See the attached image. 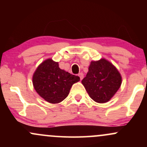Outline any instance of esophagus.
I'll return each instance as SVG.
<instances>
[{
	"mask_svg": "<svg viewBox=\"0 0 147 147\" xmlns=\"http://www.w3.org/2000/svg\"><path fill=\"white\" fill-rule=\"evenodd\" d=\"M78 76L79 77V78H80L81 80H82V79L84 78V74L82 73V72H80V73H79Z\"/></svg>",
	"mask_w": 147,
	"mask_h": 147,
	"instance_id": "obj_1",
	"label": "esophagus"
}]
</instances>
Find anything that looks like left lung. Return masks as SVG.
<instances>
[{
  "label": "left lung",
  "mask_w": 147,
  "mask_h": 147,
  "mask_svg": "<svg viewBox=\"0 0 147 147\" xmlns=\"http://www.w3.org/2000/svg\"><path fill=\"white\" fill-rule=\"evenodd\" d=\"M82 83L92 100L104 104L110 101L119 90L122 76L113 64L102 58L90 62Z\"/></svg>",
  "instance_id": "8db88e82"
}]
</instances>
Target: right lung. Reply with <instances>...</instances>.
Returning <instances> with one entry per match:
<instances>
[{"label": "right lung", "mask_w": 147, "mask_h": 147, "mask_svg": "<svg viewBox=\"0 0 147 147\" xmlns=\"http://www.w3.org/2000/svg\"><path fill=\"white\" fill-rule=\"evenodd\" d=\"M78 76L61 70L58 62L47 59L38 65L32 76L34 88L46 102L58 104L68 97L75 83L79 82Z\"/></svg>", "instance_id": "obj_1"}]
</instances>
